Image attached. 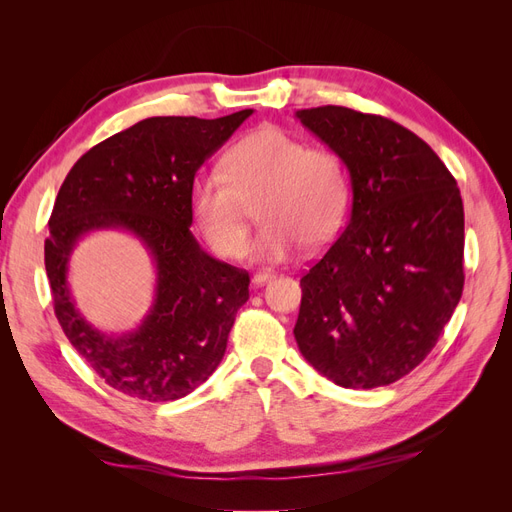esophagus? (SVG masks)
I'll return each mask as SVG.
<instances>
[{"label":"esophagus","mask_w":512,"mask_h":512,"mask_svg":"<svg viewBox=\"0 0 512 512\" xmlns=\"http://www.w3.org/2000/svg\"><path fill=\"white\" fill-rule=\"evenodd\" d=\"M273 273H267V271H262V273H254L252 275V286H256V288H260V286H265L267 282H271L273 280Z\"/></svg>","instance_id":"esophagus-1"}]
</instances>
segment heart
Here are the masks:
<instances>
[{"mask_svg":"<svg viewBox=\"0 0 512 512\" xmlns=\"http://www.w3.org/2000/svg\"><path fill=\"white\" fill-rule=\"evenodd\" d=\"M262 194L265 222L245 256L277 265L301 250L320 247L344 226L350 175L339 153L309 149L303 138L277 126L252 130L222 158V170L198 173L190 183L194 228L215 254L237 258L247 237L245 200Z\"/></svg>","mask_w":512,"mask_h":512,"instance_id":"1","label":"heart"}]
</instances>
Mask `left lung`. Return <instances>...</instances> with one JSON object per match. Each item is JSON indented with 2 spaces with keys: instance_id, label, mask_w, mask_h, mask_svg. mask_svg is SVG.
Listing matches in <instances>:
<instances>
[{
  "instance_id": "left-lung-1",
  "label": "left lung",
  "mask_w": 512,
  "mask_h": 512,
  "mask_svg": "<svg viewBox=\"0 0 512 512\" xmlns=\"http://www.w3.org/2000/svg\"><path fill=\"white\" fill-rule=\"evenodd\" d=\"M297 119L348 166L350 220L301 277L294 339L344 389L393 384L436 346L463 292V203L433 149L399 123L318 106Z\"/></svg>"
}]
</instances>
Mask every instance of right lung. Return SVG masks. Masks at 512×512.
I'll return each instance as SVG.
<instances>
[{
	"label": "right lung",
	"mask_w": 512,
	"mask_h": 512,
	"mask_svg": "<svg viewBox=\"0 0 512 512\" xmlns=\"http://www.w3.org/2000/svg\"><path fill=\"white\" fill-rule=\"evenodd\" d=\"M252 113L143 119L91 147L61 183L44 241L55 316L76 352L123 395L181 399L222 361L239 307L250 299V275L198 245L188 194L196 170ZM98 229L128 231L157 271L150 312L126 334L96 330L67 286L73 247Z\"/></svg>",
	"instance_id": "obj_1"
}]
</instances>
